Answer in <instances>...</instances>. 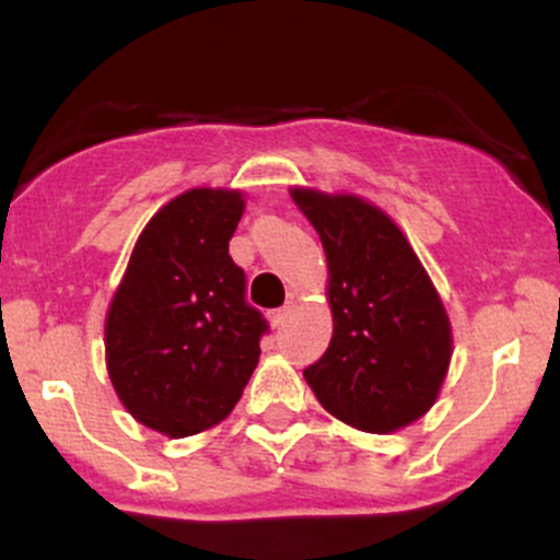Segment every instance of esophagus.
Listing matches in <instances>:
<instances>
[{"instance_id": "34e87169", "label": "esophagus", "mask_w": 560, "mask_h": 560, "mask_svg": "<svg viewBox=\"0 0 560 560\" xmlns=\"http://www.w3.org/2000/svg\"><path fill=\"white\" fill-rule=\"evenodd\" d=\"M289 313H292V305H284V307H276V311H271V313H268V318H271L273 329H281V326H284V324H287Z\"/></svg>"}]
</instances>
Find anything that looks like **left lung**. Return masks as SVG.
<instances>
[{"label":"left lung","instance_id":"obj_1","mask_svg":"<svg viewBox=\"0 0 560 560\" xmlns=\"http://www.w3.org/2000/svg\"><path fill=\"white\" fill-rule=\"evenodd\" d=\"M329 262L334 334L307 384L339 421L387 434L421 419L453 355L440 294L402 231L350 195L292 189Z\"/></svg>","mask_w":560,"mask_h":560}]
</instances>
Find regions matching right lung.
<instances>
[{
    "mask_svg": "<svg viewBox=\"0 0 560 560\" xmlns=\"http://www.w3.org/2000/svg\"><path fill=\"white\" fill-rule=\"evenodd\" d=\"M240 191L191 189L141 231L105 324L110 382L133 419L168 436L215 427L240 402L268 320L229 255Z\"/></svg>",
    "mask_w": 560,
    "mask_h": 560,
    "instance_id": "1",
    "label": "right lung"
}]
</instances>
